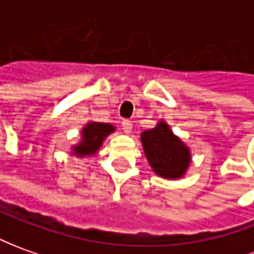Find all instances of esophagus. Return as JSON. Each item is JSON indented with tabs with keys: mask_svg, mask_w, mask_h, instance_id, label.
I'll list each match as a JSON object with an SVG mask.
<instances>
[{
	"mask_svg": "<svg viewBox=\"0 0 254 254\" xmlns=\"http://www.w3.org/2000/svg\"><path fill=\"white\" fill-rule=\"evenodd\" d=\"M122 128H123L124 132H131V130H132V123H131L130 120H123L122 122Z\"/></svg>",
	"mask_w": 254,
	"mask_h": 254,
	"instance_id": "esophagus-1",
	"label": "esophagus"
}]
</instances>
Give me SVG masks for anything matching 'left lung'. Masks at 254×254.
<instances>
[{
	"label": "left lung",
	"mask_w": 254,
	"mask_h": 254,
	"mask_svg": "<svg viewBox=\"0 0 254 254\" xmlns=\"http://www.w3.org/2000/svg\"><path fill=\"white\" fill-rule=\"evenodd\" d=\"M144 152L150 167L163 178L183 177L190 163L188 146L173 134L169 124L157 123L152 130L141 134Z\"/></svg>",
	"instance_id": "obj_1"
}]
</instances>
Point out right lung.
I'll use <instances>...</instances> for the list:
<instances>
[{"mask_svg":"<svg viewBox=\"0 0 254 254\" xmlns=\"http://www.w3.org/2000/svg\"><path fill=\"white\" fill-rule=\"evenodd\" d=\"M113 131H115V127L112 124L91 122L83 128V139L80 144L73 148V152L78 157L90 156V155L97 153L105 138Z\"/></svg>","mask_w":254,"mask_h":254,"instance_id":"obj_1","label":"right lung"}]
</instances>
